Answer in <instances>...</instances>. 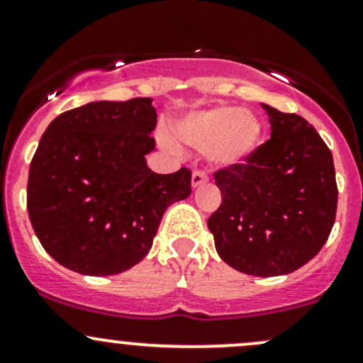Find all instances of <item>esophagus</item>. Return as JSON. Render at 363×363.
Instances as JSON below:
<instances>
[{
  "instance_id": "esophagus-1",
  "label": "esophagus",
  "mask_w": 363,
  "mask_h": 363,
  "mask_svg": "<svg viewBox=\"0 0 363 363\" xmlns=\"http://www.w3.org/2000/svg\"><path fill=\"white\" fill-rule=\"evenodd\" d=\"M205 182H207V175H205L203 172H200V170L193 172V175H191V186H193V188H199V186L205 184Z\"/></svg>"
}]
</instances>
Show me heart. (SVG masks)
<instances>
[{
  "mask_svg": "<svg viewBox=\"0 0 363 363\" xmlns=\"http://www.w3.org/2000/svg\"><path fill=\"white\" fill-rule=\"evenodd\" d=\"M175 133L189 147L207 151L218 167L244 163L262 144L263 126L255 113L233 105L191 112L175 123ZM164 147L177 151L172 137H161Z\"/></svg>",
  "mask_w": 363,
  "mask_h": 363,
  "instance_id": "b5f03b06",
  "label": "heart"
}]
</instances>
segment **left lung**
I'll list each match as a JSON object with an SVG mask.
<instances>
[{
  "label": "left lung",
  "mask_w": 363,
  "mask_h": 363,
  "mask_svg": "<svg viewBox=\"0 0 363 363\" xmlns=\"http://www.w3.org/2000/svg\"><path fill=\"white\" fill-rule=\"evenodd\" d=\"M270 140L214 172L223 202L208 218L223 262L250 276H284L327 242L337 211L330 149L313 124L262 104Z\"/></svg>",
  "instance_id": "left-lung-1"
}]
</instances>
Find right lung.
<instances>
[{
	"label": "right lung",
	"mask_w": 363,
	"mask_h": 363,
	"mask_svg": "<svg viewBox=\"0 0 363 363\" xmlns=\"http://www.w3.org/2000/svg\"><path fill=\"white\" fill-rule=\"evenodd\" d=\"M151 98L91 101L56 117L29 164L28 214L43 250L84 276H113L152 246L168 205L188 199L191 172L155 174Z\"/></svg>",
	"instance_id": "right-lung-1"
}]
</instances>
